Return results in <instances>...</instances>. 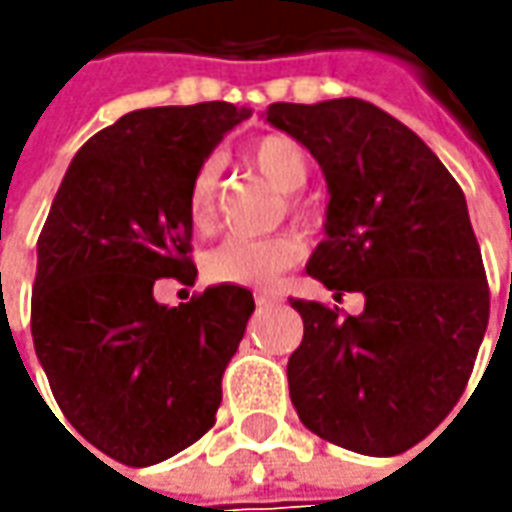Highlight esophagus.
<instances>
[{
  "instance_id": "esophagus-1",
  "label": "esophagus",
  "mask_w": 512,
  "mask_h": 512,
  "mask_svg": "<svg viewBox=\"0 0 512 512\" xmlns=\"http://www.w3.org/2000/svg\"><path fill=\"white\" fill-rule=\"evenodd\" d=\"M279 302V296H270V293H256V305L259 307H270Z\"/></svg>"
}]
</instances>
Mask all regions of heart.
<instances>
[{
	"label": "heart",
	"mask_w": 512,
	"mask_h": 512,
	"mask_svg": "<svg viewBox=\"0 0 512 512\" xmlns=\"http://www.w3.org/2000/svg\"><path fill=\"white\" fill-rule=\"evenodd\" d=\"M250 162L265 173L282 193H299L307 185L310 162L305 148L282 133L262 136L250 148ZM222 165L216 156L205 159L193 173V182L187 190V216L196 230H210L216 219V187H219ZM290 213L299 222H310L307 210L296 196L290 199ZM305 256V245L296 233H276V236H230L222 245H216L205 256V276L216 285H242V287H267L276 285V279L299 265Z\"/></svg>",
	"instance_id": "obj_1"
}]
</instances>
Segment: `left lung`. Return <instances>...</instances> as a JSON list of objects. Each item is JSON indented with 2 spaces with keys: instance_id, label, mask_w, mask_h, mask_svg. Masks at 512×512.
Instances as JSON below:
<instances>
[{
  "instance_id": "8db88e82",
  "label": "left lung",
  "mask_w": 512,
  "mask_h": 512,
  "mask_svg": "<svg viewBox=\"0 0 512 512\" xmlns=\"http://www.w3.org/2000/svg\"><path fill=\"white\" fill-rule=\"evenodd\" d=\"M267 122L302 142L330 187L307 273L362 293L364 310L290 299L305 336L287 362L307 430L364 456H396L462 399L490 319L482 250L459 182L399 119L362 99L276 102Z\"/></svg>"
}]
</instances>
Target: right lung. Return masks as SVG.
I'll return each instance as SVG.
<instances>
[{
    "label": "right lung",
    "instance_id": "add662e5",
    "mask_svg": "<svg viewBox=\"0 0 512 512\" xmlns=\"http://www.w3.org/2000/svg\"><path fill=\"white\" fill-rule=\"evenodd\" d=\"M247 116L230 102L125 113L73 156L39 233L33 347L65 419L113 462H165L216 422L253 293L165 307L153 285H193L187 190Z\"/></svg>",
    "mask_w": 512,
    "mask_h": 512
}]
</instances>
